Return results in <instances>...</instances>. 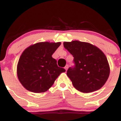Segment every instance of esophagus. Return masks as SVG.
Here are the masks:
<instances>
[{"instance_id": "1", "label": "esophagus", "mask_w": 121, "mask_h": 121, "mask_svg": "<svg viewBox=\"0 0 121 121\" xmlns=\"http://www.w3.org/2000/svg\"><path fill=\"white\" fill-rule=\"evenodd\" d=\"M68 68H69V65H67H67L65 66V67H64V69H65V70H67Z\"/></svg>"}]
</instances>
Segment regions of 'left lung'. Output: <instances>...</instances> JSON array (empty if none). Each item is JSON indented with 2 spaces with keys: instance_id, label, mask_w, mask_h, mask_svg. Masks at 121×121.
I'll return each instance as SVG.
<instances>
[{
  "instance_id": "obj_1",
  "label": "left lung",
  "mask_w": 121,
  "mask_h": 121,
  "mask_svg": "<svg viewBox=\"0 0 121 121\" xmlns=\"http://www.w3.org/2000/svg\"><path fill=\"white\" fill-rule=\"evenodd\" d=\"M64 47L74 57V67L67 75L73 86L83 93L100 89L107 81L110 67L105 54L97 47L79 41L64 42Z\"/></svg>"
}]
</instances>
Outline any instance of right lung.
I'll return each instance as SVG.
<instances>
[{
    "mask_svg": "<svg viewBox=\"0 0 121 121\" xmlns=\"http://www.w3.org/2000/svg\"><path fill=\"white\" fill-rule=\"evenodd\" d=\"M60 45V42H41L23 51L17 63V76L26 90L34 93L46 92L58 76L65 72V69L59 67L52 57Z\"/></svg>",
    "mask_w": 121,
    "mask_h": 121,
    "instance_id": "right-lung-1",
    "label": "right lung"
}]
</instances>
